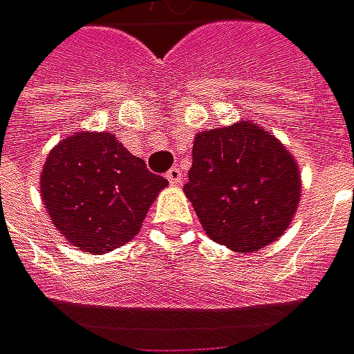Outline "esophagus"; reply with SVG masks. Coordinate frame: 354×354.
Masks as SVG:
<instances>
[{"mask_svg":"<svg viewBox=\"0 0 354 354\" xmlns=\"http://www.w3.org/2000/svg\"><path fill=\"white\" fill-rule=\"evenodd\" d=\"M167 181H169L171 185H181V181H183V173H181V169H179V167L169 169V171H167Z\"/></svg>","mask_w":354,"mask_h":354,"instance_id":"esophagus-1","label":"esophagus"}]
</instances>
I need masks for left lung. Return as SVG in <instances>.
Wrapping results in <instances>:
<instances>
[{
  "mask_svg": "<svg viewBox=\"0 0 354 354\" xmlns=\"http://www.w3.org/2000/svg\"><path fill=\"white\" fill-rule=\"evenodd\" d=\"M185 195L205 234L256 254L292 223L300 203V171L290 151L264 127L240 120L195 133Z\"/></svg>",
  "mask_w": 354,
  "mask_h": 354,
  "instance_id": "obj_1",
  "label": "left lung"
}]
</instances>
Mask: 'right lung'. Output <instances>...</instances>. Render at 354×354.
<instances>
[{
  "mask_svg": "<svg viewBox=\"0 0 354 354\" xmlns=\"http://www.w3.org/2000/svg\"><path fill=\"white\" fill-rule=\"evenodd\" d=\"M167 185L113 133L90 131L60 140L39 175V195L58 234L90 254L133 240Z\"/></svg>",
  "mask_w": 354,
  "mask_h": 354,
  "instance_id": "add662e5",
  "label": "right lung"
}]
</instances>
